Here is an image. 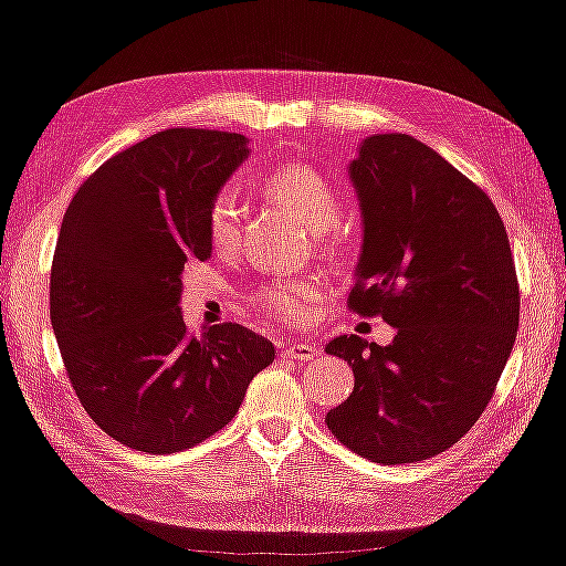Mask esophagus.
<instances>
[{
    "label": "esophagus",
    "instance_id": "obj_1",
    "mask_svg": "<svg viewBox=\"0 0 566 566\" xmlns=\"http://www.w3.org/2000/svg\"><path fill=\"white\" fill-rule=\"evenodd\" d=\"M282 356L292 360H312L317 356V348L310 343H290L282 348Z\"/></svg>",
    "mask_w": 566,
    "mask_h": 566
}]
</instances>
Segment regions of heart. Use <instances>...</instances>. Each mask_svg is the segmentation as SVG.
I'll list each match as a JSON object with an SVG mask.
<instances>
[{"mask_svg":"<svg viewBox=\"0 0 566 566\" xmlns=\"http://www.w3.org/2000/svg\"><path fill=\"white\" fill-rule=\"evenodd\" d=\"M264 192L292 210L310 231H325L337 221V200L319 172L302 165H286L264 177ZM208 239L218 254H226L239 241V206L231 192H218L208 210ZM325 286L315 276H276L261 284L254 302L280 319H307L323 300Z\"/></svg>","mask_w":566,"mask_h":566,"instance_id":"b5f03b06","label":"heart"}]
</instances>
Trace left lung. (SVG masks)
Segmentation results:
<instances>
[{
	"instance_id": "1",
	"label": "left lung",
	"mask_w": 566,
	"mask_h": 566,
	"mask_svg": "<svg viewBox=\"0 0 566 566\" xmlns=\"http://www.w3.org/2000/svg\"><path fill=\"white\" fill-rule=\"evenodd\" d=\"M348 177L364 221L348 305L396 335L325 345L356 376L325 421L370 462H419L475 424L513 350L521 302L509 233L491 198L409 134H370Z\"/></svg>"
}]
</instances>
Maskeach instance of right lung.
Returning a JSON list of instances; mask_svg holds the SVG:
<instances>
[{
  "label": "right lung",
  "mask_w": 566,
  "mask_h": 566,
  "mask_svg": "<svg viewBox=\"0 0 566 566\" xmlns=\"http://www.w3.org/2000/svg\"><path fill=\"white\" fill-rule=\"evenodd\" d=\"M243 134L167 129L106 159L65 210L50 272V323L75 394L108 437L170 454L239 411L274 345L226 323L190 335L180 297L213 254L210 202L249 157Z\"/></svg>",
  "instance_id": "right-lung-1"
}]
</instances>
